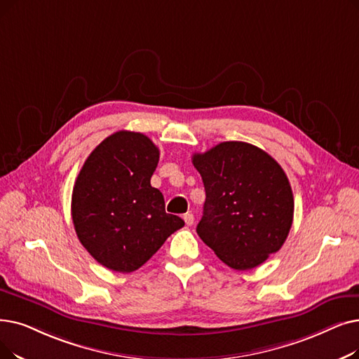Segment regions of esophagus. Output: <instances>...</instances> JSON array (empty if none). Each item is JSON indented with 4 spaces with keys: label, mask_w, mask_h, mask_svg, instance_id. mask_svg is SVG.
Returning a JSON list of instances; mask_svg holds the SVG:
<instances>
[{
    "label": "esophagus",
    "mask_w": 359,
    "mask_h": 359,
    "mask_svg": "<svg viewBox=\"0 0 359 359\" xmlns=\"http://www.w3.org/2000/svg\"><path fill=\"white\" fill-rule=\"evenodd\" d=\"M183 220H184V223L188 224V226H192V224H194V220H195V217H194L192 212H186V214L183 215Z\"/></svg>",
    "instance_id": "1"
}]
</instances>
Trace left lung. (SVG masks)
Here are the masks:
<instances>
[{
  "label": "left lung",
  "instance_id": "8db88e82",
  "mask_svg": "<svg viewBox=\"0 0 359 359\" xmlns=\"http://www.w3.org/2000/svg\"><path fill=\"white\" fill-rule=\"evenodd\" d=\"M192 163L204 182L199 238L235 270H251L283 246L293 222V194L280 164L246 142H222Z\"/></svg>",
  "mask_w": 359,
  "mask_h": 359
}]
</instances>
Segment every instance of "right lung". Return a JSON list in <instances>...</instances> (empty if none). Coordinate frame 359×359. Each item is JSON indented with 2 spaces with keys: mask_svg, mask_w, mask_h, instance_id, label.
<instances>
[{
  "mask_svg": "<svg viewBox=\"0 0 359 359\" xmlns=\"http://www.w3.org/2000/svg\"><path fill=\"white\" fill-rule=\"evenodd\" d=\"M160 151L142 133L120 130L90 152L72 195L76 235L101 266L132 273L184 226L151 186Z\"/></svg>",
  "mask_w": 359,
  "mask_h": 359,
  "instance_id": "obj_1",
  "label": "right lung"
}]
</instances>
